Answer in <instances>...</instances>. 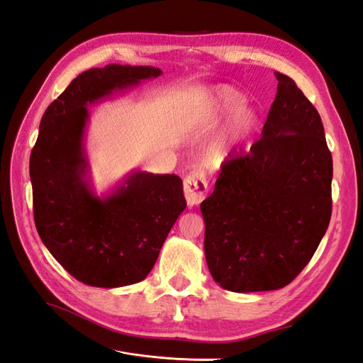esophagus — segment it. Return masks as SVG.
Segmentation results:
<instances>
[{"instance_id": "esophagus-1", "label": "esophagus", "mask_w": 363, "mask_h": 363, "mask_svg": "<svg viewBox=\"0 0 363 363\" xmlns=\"http://www.w3.org/2000/svg\"><path fill=\"white\" fill-rule=\"evenodd\" d=\"M207 179L203 171H195L184 179V196L189 206L200 204L207 195Z\"/></svg>"}]
</instances>
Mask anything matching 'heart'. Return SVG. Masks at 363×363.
<instances>
[{
  "label": "heart",
  "instance_id": "obj_1",
  "mask_svg": "<svg viewBox=\"0 0 363 363\" xmlns=\"http://www.w3.org/2000/svg\"><path fill=\"white\" fill-rule=\"evenodd\" d=\"M244 101V96L228 86L219 87L215 95V101L204 116V124L211 127L216 124L219 118L232 112ZM257 125V116L250 107H240L230 116L225 128L219 133L206 151V162L208 167H221L232 155L233 148L240 140L248 138Z\"/></svg>",
  "mask_w": 363,
  "mask_h": 363
}]
</instances>
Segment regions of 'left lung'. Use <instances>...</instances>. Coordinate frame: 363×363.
<instances>
[{
	"label": "left lung",
	"mask_w": 363,
	"mask_h": 363,
	"mask_svg": "<svg viewBox=\"0 0 363 363\" xmlns=\"http://www.w3.org/2000/svg\"><path fill=\"white\" fill-rule=\"evenodd\" d=\"M279 80L262 138L230 156L201 203L204 252L219 286L274 291L309 263L332 216L333 160L320 113L291 77Z\"/></svg>",
	"instance_id": "1"
}]
</instances>
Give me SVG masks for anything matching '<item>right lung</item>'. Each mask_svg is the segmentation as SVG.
<instances>
[{
    "instance_id": "add662e5",
    "label": "right lung",
    "mask_w": 363,
    "mask_h": 363,
    "mask_svg": "<svg viewBox=\"0 0 363 363\" xmlns=\"http://www.w3.org/2000/svg\"><path fill=\"white\" fill-rule=\"evenodd\" d=\"M162 74L152 67L107 65L74 79L40 119L30 156L33 213L48 251L72 277L95 288L144 280L186 208L175 174L136 171L106 199L86 180L87 104Z\"/></svg>"
}]
</instances>
